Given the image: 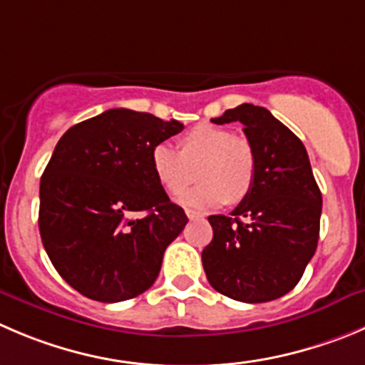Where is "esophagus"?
<instances>
[{"label":"esophagus","instance_id":"obj_1","mask_svg":"<svg viewBox=\"0 0 365 365\" xmlns=\"http://www.w3.org/2000/svg\"><path fill=\"white\" fill-rule=\"evenodd\" d=\"M186 217H188L190 220H193V218L202 217V213H199V211H193V210H186Z\"/></svg>","mask_w":365,"mask_h":365}]
</instances>
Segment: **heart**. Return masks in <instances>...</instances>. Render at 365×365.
Returning <instances> with one entry per match:
<instances>
[{
  "label": "heart",
  "instance_id": "obj_1",
  "mask_svg": "<svg viewBox=\"0 0 365 365\" xmlns=\"http://www.w3.org/2000/svg\"><path fill=\"white\" fill-rule=\"evenodd\" d=\"M154 175L168 193H179L192 178L197 166L201 180L177 197L182 206L211 210L224 202H240L251 193L256 179L252 147L231 130L213 123H200L180 138V150L158 143L150 152Z\"/></svg>",
  "mask_w": 365,
  "mask_h": 365
}]
</instances>
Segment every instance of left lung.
I'll list each match as a JSON object with an SVG mask.
<instances>
[{
    "instance_id": "left-lung-1",
    "label": "left lung",
    "mask_w": 365,
    "mask_h": 365,
    "mask_svg": "<svg viewBox=\"0 0 365 365\" xmlns=\"http://www.w3.org/2000/svg\"><path fill=\"white\" fill-rule=\"evenodd\" d=\"M213 123L240 121L256 158L251 193L225 215H211L202 251L207 281L242 303L277 299L299 283L317 249L322 197L307 148L265 107L242 103Z\"/></svg>"
}]
</instances>
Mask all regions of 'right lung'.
<instances>
[{
    "label": "right lung",
    "instance_id": "right-lung-1",
    "mask_svg": "<svg viewBox=\"0 0 365 365\" xmlns=\"http://www.w3.org/2000/svg\"><path fill=\"white\" fill-rule=\"evenodd\" d=\"M177 120L109 109L73 125L41 177V240L76 292L102 303L154 284L166 247L188 224L154 175L150 152Z\"/></svg>",
    "mask_w": 365,
    "mask_h": 365
}]
</instances>
